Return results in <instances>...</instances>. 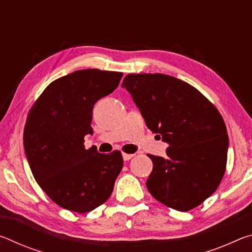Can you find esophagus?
Masks as SVG:
<instances>
[{
    "label": "esophagus",
    "instance_id": "esophagus-1",
    "mask_svg": "<svg viewBox=\"0 0 252 252\" xmlns=\"http://www.w3.org/2000/svg\"><path fill=\"white\" fill-rule=\"evenodd\" d=\"M122 157H123V160H125V161H129L131 158L133 157V155H130V153H123Z\"/></svg>",
    "mask_w": 252,
    "mask_h": 252
}]
</instances>
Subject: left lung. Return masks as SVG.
Wrapping results in <instances>:
<instances>
[{
	"label": "left lung",
	"instance_id": "1",
	"mask_svg": "<svg viewBox=\"0 0 252 252\" xmlns=\"http://www.w3.org/2000/svg\"><path fill=\"white\" fill-rule=\"evenodd\" d=\"M147 126L167 142V158L149 155L147 188L158 201L189 211L219 187L228 133L218 109L189 83L162 73L127 74L122 82Z\"/></svg>",
	"mask_w": 252,
	"mask_h": 252
}]
</instances>
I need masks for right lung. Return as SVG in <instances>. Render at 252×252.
<instances>
[{"mask_svg": "<svg viewBox=\"0 0 252 252\" xmlns=\"http://www.w3.org/2000/svg\"><path fill=\"white\" fill-rule=\"evenodd\" d=\"M122 72L79 70L50 83L29 111L25 156L33 177L52 201L85 213L110 198L121 172L120 151L109 155L84 147L92 134L95 102L118 88Z\"/></svg>", "mask_w": 252, "mask_h": 252, "instance_id": "obj_1", "label": "right lung"}]
</instances>
